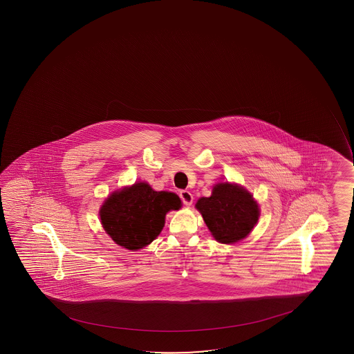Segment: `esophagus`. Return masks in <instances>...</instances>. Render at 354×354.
<instances>
[{
	"label": "esophagus",
	"instance_id": "1",
	"mask_svg": "<svg viewBox=\"0 0 354 354\" xmlns=\"http://www.w3.org/2000/svg\"><path fill=\"white\" fill-rule=\"evenodd\" d=\"M179 197H180L182 202H183L185 205H192V202H194V196H192L190 192H187V190H182V192H179Z\"/></svg>",
	"mask_w": 354,
	"mask_h": 354
}]
</instances>
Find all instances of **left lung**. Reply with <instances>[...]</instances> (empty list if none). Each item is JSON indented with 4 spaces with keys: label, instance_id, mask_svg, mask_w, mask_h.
Listing matches in <instances>:
<instances>
[{
    "label": "left lung",
    "instance_id": "obj_1",
    "mask_svg": "<svg viewBox=\"0 0 354 354\" xmlns=\"http://www.w3.org/2000/svg\"><path fill=\"white\" fill-rule=\"evenodd\" d=\"M196 207L216 240L235 243L252 232L259 220V205L243 187L217 184L210 197L198 199Z\"/></svg>",
    "mask_w": 354,
    "mask_h": 354
}]
</instances>
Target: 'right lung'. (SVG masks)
I'll list each match as a JSON object with an SVG mask.
<instances>
[{"label": "right lung", "mask_w": 354, "mask_h": 354, "mask_svg": "<svg viewBox=\"0 0 354 354\" xmlns=\"http://www.w3.org/2000/svg\"><path fill=\"white\" fill-rule=\"evenodd\" d=\"M180 199L172 192H155L147 183L112 194L100 209L105 232L115 243L129 250L145 247L155 240L170 210H178Z\"/></svg>", "instance_id": "1"}]
</instances>
